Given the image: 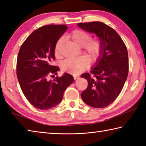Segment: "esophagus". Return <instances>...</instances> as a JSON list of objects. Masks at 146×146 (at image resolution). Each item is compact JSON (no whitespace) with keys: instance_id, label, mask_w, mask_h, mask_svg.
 <instances>
[{"instance_id":"esophagus-1","label":"esophagus","mask_w":146,"mask_h":146,"mask_svg":"<svg viewBox=\"0 0 146 146\" xmlns=\"http://www.w3.org/2000/svg\"><path fill=\"white\" fill-rule=\"evenodd\" d=\"M73 76H74V79H75V80H76V79L79 78V76L77 75H74Z\"/></svg>"}]
</instances>
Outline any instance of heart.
<instances>
[{"label":"heart","instance_id":"1","mask_svg":"<svg viewBox=\"0 0 146 146\" xmlns=\"http://www.w3.org/2000/svg\"><path fill=\"white\" fill-rule=\"evenodd\" d=\"M70 38L75 45L82 46L84 51L88 54L93 60H96L102 52V46L98 38H90V35L87 31L82 29H75L70 35ZM60 44L59 40L55 46V54L56 57L60 56L58 48ZM90 64V60L86 56L78 58L66 59L62 64V70L73 74H78L87 69Z\"/></svg>","mask_w":146,"mask_h":146}]
</instances>
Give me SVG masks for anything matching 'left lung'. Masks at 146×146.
I'll list each match as a JSON object with an SVG mask.
<instances>
[{
    "label": "left lung",
    "instance_id": "1",
    "mask_svg": "<svg viewBox=\"0 0 146 146\" xmlns=\"http://www.w3.org/2000/svg\"><path fill=\"white\" fill-rule=\"evenodd\" d=\"M77 25L100 38L102 49L90 73L81 77L88 80V86L81 93L86 104L95 108L107 107L119 95L129 71L127 49L115 29L101 22L78 23Z\"/></svg>",
    "mask_w": 146,
    "mask_h": 146
}]
</instances>
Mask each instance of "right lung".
<instances>
[{
	"label": "right lung",
	"instance_id": "obj_1",
	"mask_svg": "<svg viewBox=\"0 0 146 146\" xmlns=\"http://www.w3.org/2000/svg\"><path fill=\"white\" fill-rule=\"evenodd\" d=\"M68 29L66 25L50 24L36 29L20 48L17 62V76L29 102L39 110H49L60 103L65 90L72 84V75L64 73L49 80L60 70L51 63L55 59L56 42ZM54 76V75H51Z\"/></svg>",
	"mask_w": 146,
	"mask_h": 146
}]
</instances>
